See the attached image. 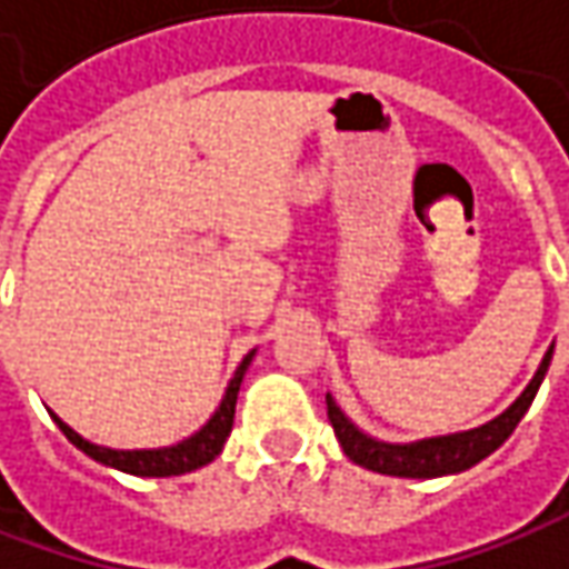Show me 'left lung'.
<instances>
[{"label":"left lung","mask_w":569,"mask_h":569,"mask_svg":"<svg viewBox=\"0 0 569 569\" xmlns=\"http://www.w3.org/2000/svg\"><path fill=\"white\" fill-rule=\"evenodd\" d=\"M555 356V346L545 352L536 378L529 381V387L519 393L510 409H503L498 419H491L481 428L472 431H457V435H441V438H425V441L412 443H387L368 438L365 431H359L352 421L346 419V412L337 406V400L327 393V419L333 425V435L343 447V453L352 462H359L371 472H381V476H397V479H438V476H453L462 472L469 466H476L485 460L488 453H495L500 443L513 435V428L519 419L526 416V409L532 406L536 393H539L541 381H545V371L551 365Z\"/></svg>","instance_id":"8db88e82"}]
</instances>
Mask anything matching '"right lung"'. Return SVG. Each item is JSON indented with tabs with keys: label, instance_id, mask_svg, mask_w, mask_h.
Wrapping results in <instances>:
<instances>
[{
	"label": "right lung",
	"instance_id": "obj_1",
	"mask_svg": "<svg viewBox=\"0 0 569 569\" xmlns=\"http://www.w3.org/2000/svg\"><path fill=\"white\" fill-rule=\"evenodd\" d=\"M254 359V349L248 352L242 365L236 368L232 381L226 387V397L220 400V409L210 416L201 431H194L186 441L172 443V447H157V450H112V447H100V443H90L88 438H81L74 428H69L66 421L59 419L56 412H50L52 421L59 425V431L69 438L81 453H88L90 460L103 462L109 469H119L128 476H141V479H169V476H186L201 469L210 460L220 457L226 438L232 431V419H236V397H239V387L246 378L248 365Z\"/></svg>",
	"mask_w": 569,
	"mask_h": 569
}]
</instances>
